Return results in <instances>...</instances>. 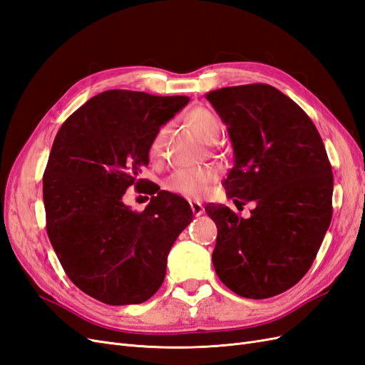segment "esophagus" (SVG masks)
<instances>
[{
  "label": "esophagus",
  "mask_w": 365,
  "mask_h": 365,
  "mask_svg": "<svg viewBox=\"0 0 365 365\" xmlns=\"http://www.w3.org/2000/svg\"><path fill=\"white\" fill-rule=\"evenodd\" d=\"M190 207H192V212L195 216H201L204 213V207L201 202L197 201H190Z\"/></svg>",
  "instance_id": "esophagus-1"
}]
</instances>
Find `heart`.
Segmentation results:
<instances>
[{
	"mask_svg": "<svg viewBox=\"0 0 365 365\" xmlns=\"http://www.w3.org/2000/svg\"><path fill=\"white\" fill-rule=\"evenodd\" d=\"M185 123L197 137L208 143V145L210 143H216L220 134H222V123H220V118L212 111V109L205 106L193 108L192 111L185 115ZM165 132H168V128L163 126L157 130V134L153 135L148 150L150 161L160 160ZM215 176V172L208 168H184L170 173L168 176V180L164 181V187L169 192H173L176 195L187 197H200L208 190V187L213 184Z\"/></svg>",
	"mask_w": 365,
	"mask_h": 365,
	"instance_id": "1",
	"label": "heart"
}]
</instances>
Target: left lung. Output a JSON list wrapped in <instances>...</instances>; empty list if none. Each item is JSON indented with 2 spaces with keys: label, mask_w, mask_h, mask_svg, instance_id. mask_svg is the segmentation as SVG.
I'll return each mask as SVG.
<instances>
[{
  "label": "left lung",
  "mask_w": 365,
  "mask_h": 365,
  "mask_svg": "<svg viewBox=\"0 0 365 365\" xmlns=\"http://www.w3.org/2000/svg\"><path fill=\"white\" fill-rule=\"evenodd\" d=\"M228 126L235 165L224 187L244 219L222 204L205 207L217 227L213 267L240 297L269 298L312 267L332 220L334 175L315 125L292 98L264 83L205 94Z\"/></svg>",
  "instance_id": "obj_1"
}]
</instances>
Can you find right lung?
I'll return each instance as SVG.
<instances>
[{
  "mask_svg": "<svg viewBox=\"0 0 365 365\" xmlns=\"http://www.w3.org/2000/svg\"><path fill=\"white\" fill-rule=\"evenodd\" d=\"M189 101L109 90L74 111L53 141L42 178L47 235L68 279L98 302L149 300L173 242L192 222L189 202L160 187H150L140 213L123 202L128 187L150 182L140 178L150 141Z\"/></svg>",
  "mask_w": 365,
  "mask_h": 365,
  "instance_id": "right-lung-1",
  "label": "right lung"
}]
</instances>
